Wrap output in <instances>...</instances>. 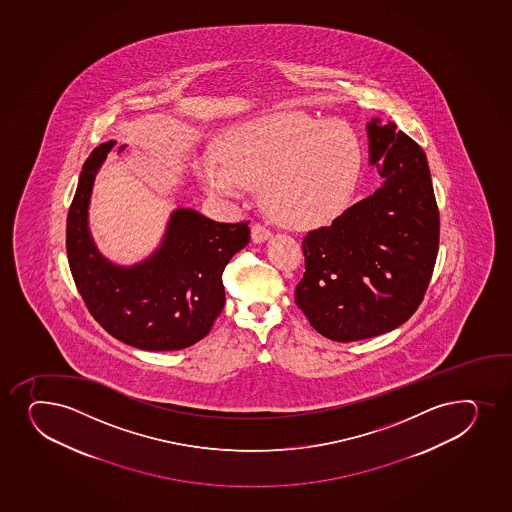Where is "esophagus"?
<instances>
[{
  "label": "esophagus",
  "instance_id": "1",
  "mask_svg": "<svg viewBox=\"0 0 512 512\" xmlns=\"http://www.w3.org/2000/svg\"><path fill=\"white\" fill-rule=\"evenodd\" d=\"M272 233H270L269 228L265 225H260V223H253L252 225V240L253 243H262L270 237Z\"/></svg>",
  "mask_w": 512,
  "mask_h": 512
}]
</instances>
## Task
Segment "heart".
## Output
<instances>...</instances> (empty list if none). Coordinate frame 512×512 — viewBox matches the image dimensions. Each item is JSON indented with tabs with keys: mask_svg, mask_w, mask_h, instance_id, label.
Masks as SVG:
<instances>
[{
	"mask_svg": "<svg viewBox=\"0 0 512 512\" xmlns=\"http://www.w3.org/2000/svg\"><path fill=\"white\" fill-rule=\"evenodd\" d=\"M360 143L340 121L301 113H274L240 123L223 143V155L199 160L209 189L238 196L264 184V201L282 221L326 225L352 203Z\"/></svg>",
	"mask_w": 512,
	"mask_h": 512,
	"instance_id": "b5f03b06",
	"label": "heart"
}]
</instances>
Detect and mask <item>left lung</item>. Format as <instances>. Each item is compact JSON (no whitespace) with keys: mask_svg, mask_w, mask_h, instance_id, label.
<instances>
[{"mask_svg":"<svg viewBox=\"0 0 512 512\" xmlns=\"http://www.w3.org/2000/svg\"><path fill=\"white\" fill-rule=\"evenodd\" d=\"M370 164L384 184L303 242L296 304L333 341L396 330L423 301L440 245V211L424 150L374 118Z\"/></svg>","mask_w":512,"mask_h":512,"instance_id":"1","label":"left lung"}]
</instances>
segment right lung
I'll list each match as a JSON object with an SVG mask.
<instances>
[{
	"mask_svg": "<svg viewBox=\"0 0 512 512\" xmlns=\"http://www.w3.org/2000/svg\"><path fill=\"white\" fill-rule=\"evenodd\" d=\"M115 143H101L84 162L67 215V259L77 291L99 325L130 347H191L223 311L221 275L250 242L248 221L218 223L194 209H176L149 259L132 267L111 264L89 235L88 208L96 172Z\"/></svg>",
	"mask_w": 512,
	"mask_h": 512,
	"instance_id": "obj_1",
	"label": "right lung"
}]
</instances>
